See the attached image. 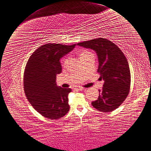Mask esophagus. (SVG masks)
<instances>
[{"instance_id": "esophagus-1", "label": "esophagus", "mask_w": 151, "mask_h": 151, "mask_svg": "<svg viewBox=\"0 0 151 151\" xmlns=\"http://www.w3.org/2000/svg\"><path fill=\"white\" fill-rule=\"evenodd\" d=\"M75 90H80V91H81V90H84V88H83V87L81 86H76L74 88Z\"/></svg>"}]
</instances>
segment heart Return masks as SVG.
I'll use <instances>...</instances> for the list:
<instances>
[{
    "label": "heart",
    "mask_w": 151,
    "mask_h": 151,
    "mask_svg": "<svg viewBox=\"0 0 151 151\" xmlns=\"http://www.w3.org/2000/svg\"><path fill=\"white\" fill-rule=\"evenodd\" d=\"M91 54H92V53H91L90 51H88V50L82 51L80 53V59H81V60L83 59V58L87 57V56H89L90 55H91ZM68 61V58H64V59H63V60H62V64H63V66H65V65L67 64Z\"/></svg>",
    "instance_id": "1"
}]
</instances>
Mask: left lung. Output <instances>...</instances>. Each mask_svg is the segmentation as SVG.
<instances>
[{
	"label": "left lung",
	"instance_id": "1",
	"mask_svg": "<svg viewBox=\"0 0 151 151\" xmlns=\"http://www.w3.org/2000/svg\"><path fill=\"white\" fill-rule=\"evenodd\" d=\"M77 45L95 51L99 60L98 72L104 80L96 100L91 102L94 108L109 112L117 109L129 95L130 73L129 63L120 48L105 38L80 42Z\"/></svg>",
	"mask_w": 151,
	"mask_h": 151
}]
</instances>
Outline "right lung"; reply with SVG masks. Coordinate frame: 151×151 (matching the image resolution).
<instances>
[{"label": "right lung", "mask_w": 151, "mask_h": 151, "mask_svg": "<svg viewBox=\"0 0 151 151\" xmlns=\"http://www.w3.org/2000/svg\"><path fill=\"white\" fill-rule=\"evenodd\" d=\"M75 46L46 44L38 47L27 63L24 92L34 109L46 118L57 120L70 110L68 95L71 89L58 86L56 80L62 70L60 59Z\"/></svg>", "instance_id": "obj_1"}]
</instances>
